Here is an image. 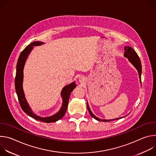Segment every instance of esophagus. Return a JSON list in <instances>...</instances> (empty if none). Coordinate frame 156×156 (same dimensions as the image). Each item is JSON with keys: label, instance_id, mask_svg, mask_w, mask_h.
Masks as SVG:
<instances>
[{"label": "esophagus", "instance_id": "1", "mask_svg": "<svg viewBox=\"0 0 156 156\" xmlns=\"http://www.w3.org/2000/svg\"><path fill=\"white\" fill-rule=\"evenodd\" d=\"M84 80H85V78L83 76H80L79 78V81H80V83H83L84 81Z\"/></svg>", "mask_w": 156, "mask_h": 156}]
</instances>
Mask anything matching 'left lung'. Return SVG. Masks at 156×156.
Wrapping results in <instances>:
<instances>
[{
	"mask_svg": "<svg viewBox=\"0 0 156 156\" xmlns=\"http://www.w3.org/2000/svg\"><path fill=\"white\" fill-rule=\"evenodd\" d=\"M125 49V54H124V56L126 58H128L129 61L135 66V67L137 69L138 73H139V76L140 78V82L141 83V72H142V67H141V60L140 59L139 56L138 55L137 53L135 52V51L134 49H133L131 47L129 46H125L124 48ZM87 110L89 111V112H90V115H91V117L93 118H94V119L98 120V121H101V122H110V121H112L114 120H117V119H120L121 118H118L116 119H114V120H102V119H100L99 118H98L97 117H96L95 115H94L93 114V113L91 112V111L89 107L88 104L87 102Z\"/></svg>",
	"mask_w": 156,
	"mask_h": 156,
	"instance_id": "obj_1",
	"label": "left lung"
}]
</instances>
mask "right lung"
I'll list each match as a JSON object with an SVG mask.
<instances>
[{
    "label": "right lung",
    "mask_w": 156,
    "mask_h": 156,
    "mask_svg": "<svg viewBox=\"0 0 156 156\" xmlns=\"http://www.w3.org/2000/svg\"><path fill=\"white\" fill-rule=\"evenodd\" d=\"M43 42L39 41H35L31 43L30 45L25 48V49L22 51L19 56L18 59L17 64H16V76L15 79V91L18 96V101L20 105L24 112L28 115L30 117L33 118L35 120L45 122V123H51V122H55L60 119H61L65 115L66 109L68 107L69 101L70 98V94L72 91L74 90L76 87V84L75 82L72 83L71 84L65 86L61 93L62 97L63 98V104L62 108L58 111V112L55 114V115L49 117H40L34 114L33 112L30 107H29L23 93V68L25 63L26 60L33 48V46H40L42 44Z\"/></svg>",
    "instance_id": "obj_1"
}]
</instances>
